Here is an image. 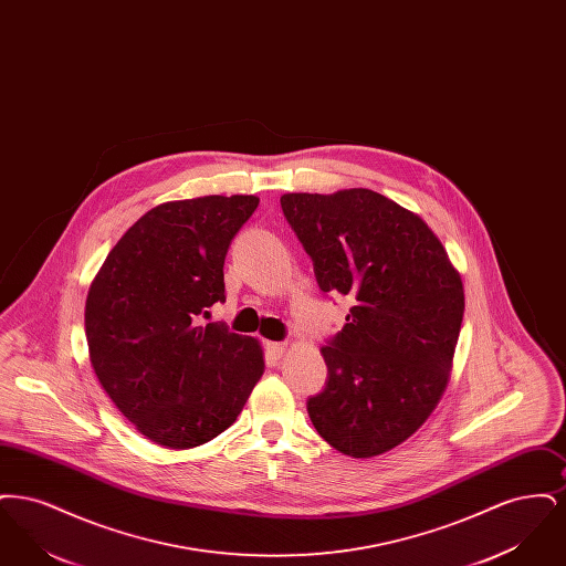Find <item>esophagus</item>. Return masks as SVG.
<instances>
[{
    "label": "esophagus",
    "instance_id": "1",
    "mask_svg": "<svg viewBox=\"0 0 566 566\" xmlns=\"http://www.w3.org/2000/svg\"><path fill=\"white\" fill-rule=\"evenodd\" d=\"M265 350H268V356L270 358H280L284 350H286V344H280V342H268L265 344Z\"/></svg>",
    "mask_w": 566,
    "mask_h": 566
}]
</instances>
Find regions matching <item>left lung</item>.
I'll list each match as a JSON object with an SVG mask.
<instances>
[{
  "label": "left lung",
  "instance_id": "left-lung-1",
  "mask_svg": "<svg viewBox=\"0 0 566 566\" xmlns=\"http://www.w3.org/2000/svg\"><path fill=\"white\" fill-rule=\"evenodd\" d=\"M280 203L321 291L354 301L321 350L328 379L307 413L337 452L379 457L427 422L448 386L460 273L420 216L376 190L286 192Z\"/></svg>",
  "mask_w": 566,
  "mask_h": 566
}]
</instances>
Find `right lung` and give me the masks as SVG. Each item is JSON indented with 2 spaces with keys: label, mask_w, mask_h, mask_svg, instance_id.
I'll list each match as a JSON object with an SVG mask.
<instances>
[{
  "label": "right lung",
  "mask_w": 566,
  "mask_h": 566,
  "mask_svg": "<svg viewBox=\"0 0 566 566\" xmlns=\"http://www.w3.org/2000/svg\"><path fill=\"white\" fill-rule=\"evenodd\" d=\"M254 195L167 201L142 216L91 282L84 331L95 376L146 439L189 450L240 416L265 371L259 339L197 324L224 301V256Z\"/></svg>",
  "instance_id": "add662e5"
}]
</instances>
